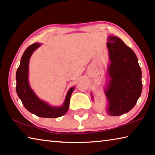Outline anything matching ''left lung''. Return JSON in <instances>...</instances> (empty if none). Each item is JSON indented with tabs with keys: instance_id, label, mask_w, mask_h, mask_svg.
<instances>
[{
	"instance_id": "obj_1",
	"label": "left lung",
	"mask_w": 155,
	"mask_h": 155,
	"mask_svg": "<svg viewBox=\"0 0 155 155\" xmlns=\"http://www.w3.org/2000/svg\"><path fill=\"white\" fill-rule=\"evenodd\" d=\"M107 47L110 63L104 88L106 112L111 116H119L133 108L141 96V70L133 50L119 37L108 36Z\"/></svg>"
}]
</instances>
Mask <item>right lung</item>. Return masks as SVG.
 <instances>
[{
    "label": "right lung",
    "instance_id": "add662e5",
    "mask_svg": "<svg viewBox=\"0 0 155 155\" xmlns=\"http://www.w3.org/2000/svg\"><path fill=\"white\" fill-rule=\"evenodd\" d=\"M41 45V43H34L29 46L24 51L21 59L20 65L16 71V93L25 107L32 114L43 118L60 117L68 112L70 97L75 87L70 88L65 97L64 103L59 107L51 106L37 97L31 88L29 83V63L34 51Z\"/></svg>",
    "mask_w": 155,
    "mask_h": 155
}]
</instances>
